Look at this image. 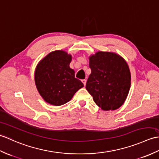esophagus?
Listing matches in <instances>:
<instances>
[{"label":"esophagus","mask_w":159,"mask_h":159,"mask_svg":"<svg viewBox=\"0 0 159 159\" xmlns=\"http://www.w3.org/2000/svg\"><path fill=\"white\" fill-rule=\"evenodd\" d=\"M82 83L84 84V86H86V80H82Z\"/></svg>","instance_id":"34e87169"}]
</instances>
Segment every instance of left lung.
<instances>
[{"mask_svg":"<svg viewBox=\"0 0 159 159\" xmlns=\"http://www.w3.org/2000/svg\"><path fill=\"white\" fill-rule=\"evenodd\" d=\"M91 73L86 90L103 110L121 107L130 87V73L125 59L116 53L98 52L89 57Z\"/></svg>","mask_w":159,"mask_h":159,"instance_id":"1","label":"left lung"}]
</instances>
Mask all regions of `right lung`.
I'll return each mask as SVG.
<instances>
[{"label": "right lung", "instance_id": "1", "mask_svg": "<svg viewBox=\"0 0 159 159\" xmlns=\"http://www.w3.org/2000/svg\"><path fill=\"white\" fill-rule=\"evenodd\" d=\"M71 55L62 50L50 52L38 63L34 72L37 90L45 101L56 106L67 103L83 83L75 77L69 64Z\"/></svg>", "mask_w": 159, "mask_h": 159}]
</instances>
